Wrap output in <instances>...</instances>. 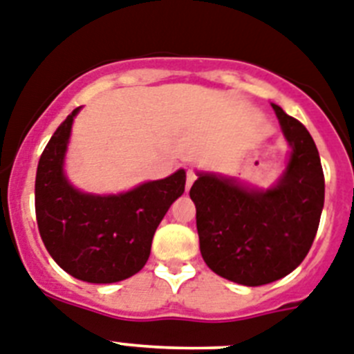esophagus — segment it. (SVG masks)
<instances>
[{"instance_id":"esophagus-1","label":"esophagus","mask_w":354,"mask_h":354,"mask_svg":"<svg viewBox=\"0 0 354 354\" xmlns=\"http://www.w3.org/2000/svg\"><path fill=\"white\" fill-rule=\"evenodd\" d=\"M195 179H197V175H195V171L188 170V174H186V189L192 188V184L195 183Z\"/></svg>"}]
</instances>
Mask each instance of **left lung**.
I'll use <instances>...</instances> for the list:
<instances>
[{
  "instance_id": "obj_1",
  "label": "left lung",
  "mask_w": 354,
  "mask_h": 354,
  "mask_svg": "<svg viewBox=\"0 0 354 354\" xmlns=\"http://www.w3.org/2000/svg\"><path fill=\"white\" fill-rule=\"evenodd\" d=\"M292 147L285 175L267 192L198 174L189 189L207 267L238 285L259 286L297 268L315 240L324 207V171L303 123L274 105Z\"/></svg>"
}]
</instances>
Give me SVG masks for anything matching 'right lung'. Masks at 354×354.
I'll list each match as a JSON object with an SVG mask.
<instances>
[{
    "label": "right lung",
    "mask_w": 354,
    "mask_h": 354,
    "mask_svg": "<svg viewBox=\"0 0 354 354\" xmlns=\"http://www.w3.org/2000/svg\"><path fill=\"white\" fill-rule=\"evenodd\" d=\"M60 123L41 153L35 175V216L50 256L62 270L87 283H116L147 263L157 225L184 193L186 171L145 183L120 195L75 189L62 165L73 118Z\"/></svg>",
    "instance_id": "add662e5"
}]
</instances>
